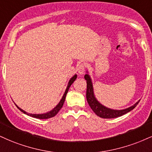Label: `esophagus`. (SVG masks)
<instances>
[{
    "label": "esophagus",
    "instance_id": "esophagus-1",
    "mask_svg": "<svg viewBox=\"0 0 152 152\" xmlns=\"http://www.w3.org/2000/svg\"><path fill=\"white\" fill-rule=\"evenodd\" d=\"M85 69H86V66L83 64H81L78 65L77 66V71L78 74H83L84 71H85Z\"/></svg>",
    "mask_w": 152,
    "mask_h": 152
}]
</instances>
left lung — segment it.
<instances>
[{"mask_svg": "<svg viewBox=\"0 0 152 152\" xmlns=\"http://www.w3.org/2000/svg\"><path fill=\"white\" fill-rule=\"evenodd\" d=\"M84 78L86 80L87 83V90H86V99L88 103L89 106L91 107V108L93 110V111L96 113L98 116H99L100 118H115L120 117L123 115L126 114V113H129V111H131L132 110H133L137 105L139 102L140 101V100L139 101L137 102L134 105L131 106V107H128V108H126L124 110H113L110 109L106 107L105 106H104L100 104L98 100H96V97L94 96V88H93V84L92 81H91V78L88 74H86L84 76Z\"/></svg>", "mask_w": 152, "mask_h": 152, "instance_id": "left-lung-1", "label": "left lung"}]
</instances>
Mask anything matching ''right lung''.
Here are the masks:
<instances>
[{
  "label": "right lung",
  "mask_w": 152,
  "mask_h": 152,
  "mask_svg": "<svg viewBox=\"0 0 152 152\" xmlns=\"http://www.w3.org/2000/svg\"><path fill=\"white\" fill-rule=\"evenodd\" d=\"M76 78H77V75H74V76H73V77L71 78L70 80H69L68 86H67L66 89L64 94V96H63V97H62V98L61 99V100H60V102L58 103V105H56L54 109L52 110H51V111H49V112H48V113H44V114H31V113H27L25 112V111H24L23 110H22L21 108H20V107H18V105H16V106H17L18 108L21 111V112H23V113H25V114L27 115H30L31 117H33V118H38V119H48V118H53V117L55 116L58 113V111H59L60 110H61V108L62 107V106H63V105H64V103L66 96L67 93H68L69 88H70L71 84L74 83V81L76 79Z\"/></svg>",
  "instance_id": "add662e5"
}]
</instances>
